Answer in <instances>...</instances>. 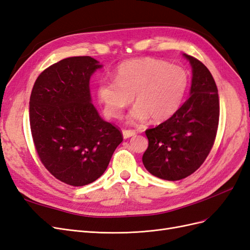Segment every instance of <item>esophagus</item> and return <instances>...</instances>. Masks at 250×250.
I'll return each mask as SVG.
<instances>
[{"label":"esophagus","instance_id":"obj_1","mask_svg":"<svg viewBox=\"0 0 250 250\" xmlns=\"http://www.w3.org/2000/svg\"><path fill=\"white\" fill-rule=\"evenodd\" d=\"M135 134H137V132H135V131L132 130V129H124V130H123V137H124V139H128V138L134 137Z\"/></svg>","mask_w":250,"mask_h":250}]
</instances>
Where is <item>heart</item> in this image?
I'll return each mask as SVG.
<instances>
[{
  "mask_svg": "<svg viewBox=\"0 0 250 250\" xmlns=\"http://www.w3.org/2000/svg\"><path fill=\"white\" fill-rule=\"evenodd\" d=\"M190 85L188 73L181 66L155 58H135L117 67L115 80L102 79L97 96L104 113L118 119L132 101L137 103L131 118L137 121L150 117L162 123L175 115Z\"/></svg>",
  "mask_w": 250,
  "mask_h": 250,
  "instance_id": "b5f03b06",
  "label": "heart"
}]
</instances>
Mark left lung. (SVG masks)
<instances>
[{"instance_id": "8db88e82", "label": "left lung", "mask_w": 250, "mask_h": 250, "mask_svg": "<svg viewBox=\"0 0 250 250\" xmlns=\"http://www.w3.org/2000/svg\"><path fill=\"white\" fill-rule=\"evenodd\" d=\"M185 56L193 69L191 93L175 115L145 131L148 148L143 164L152 175L180 180L206 161L215 143L220 115L218 88L208 67Z\"/></svg>"}]
</instances>
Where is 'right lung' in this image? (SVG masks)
Instances as JSON below:
<instances>
[{"instance_id":"1","label":"right lung","mask_w":250,"mask_h":250,"mask_svg":"<svg viewBox=\"0 0 250 250\" xmlns=\"http://www.w3.org/2000/svg\"><path fill=\"white\" fill-rule=\"evenodd\" d=\"M101 66L89 56L60 60L41 73L30 96V128L40 160L73 187L99 178L123 141L122 131L90 102L89 78Z\"/></svg>"}]
</instances>
